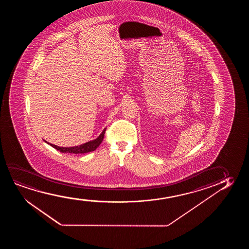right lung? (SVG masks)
Returning <instances> with one entry per match:
<instances>
[{"instance_id": "right-lung-1", "label": "right lung", "mask_w": 249, "mask_h": 249, "mask_svg": "<svg viewBox=\"0 0 249 249\" xmlns=\"http://www.w3.org/2000/svg\"><path fill=\"white\" fill-rule=\"evenodd\" d=\"M105 133H106V128L103 130L101 134L96 140L89 141V142H87L85 143H82L81 145H77V146L59 147L55 145V144H53V143H48L45 140L44 141L48 144H50L52 147H53L56 150H59L62 153L84 154L95 150L99 146V144L102 143L104 137H105Z\"/></svg>"}]
</instances>
